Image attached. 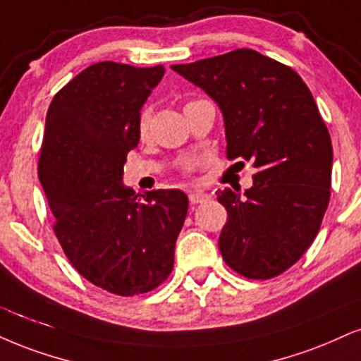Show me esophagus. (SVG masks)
Here are the masks:
<instances>
[{"instance_id":"obj_1","label":"esophagus","mask_w":361,"mask_h":361,"mask_svg":"<svg viewBox=\"0 0 361 361\" xmlns=\"http://www.w3.org/2000/svg\"><path fill=\"white\" fill-rule=\"evenodd\" d=\"M188 198H190V203H192V205H197V203L207 202V200L210 198V195H207L205 192H192L188 195Z\"/></svg>"}]
</instances>
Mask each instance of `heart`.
Returning a JSON list of instances; mask_svg holds the SVG:
<instances>
[{"label":"heart","instance_id":"heart-1","mask_svg":"<svg viewBox=\"0 0 361 361\" xmlns=\"http://www.w3.org/2000/svg\"><path fill=\"white\" fill-rule=\"evenodd\" d=\"M190 102H195V101H190ZM147 126H149V109L145 107V109L139 112V116H137V131H139V134H146ZM190 166H192V164H186V168H190Z\"/></svg>","mask_w":361,"mask_h":361}]
</instances>
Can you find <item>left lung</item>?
I'll list each match as a JSON object with an SVG mask.
<instances>
[{"mask_svg": "<svg viewBox=\"0 0 361 361\" xmlns=\"http://www.w3.org/2000/svg\"><path fill=\"white\" fill-rule=\"evenodd\" d=\"M171 68L219 104L227 158L257 168L244 197L216 192L228 215L219 238L225 264L247 279L282 274L318 235L331 195V137L311 90L250 49Z\"/></svg>", "mask_w": 361, "mask_h": 361, "instance_id": "1", "label": "left lung"}]
</instances>
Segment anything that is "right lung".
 <instances>
[{"mask_svg": "<svg viewBox=\"0 0 361 361\" xmlns=\"http://www.w3.org/2000/svg\"><path fill=\"white\" fill-rule=\"evenodd\" d=\"M163 75V65L94 63L47 112L38 178L54 232L77 272L117 296L149 293L168 279L188 212L180 190H153L139 202L123 185L139 111Z\"/></svg>", "mask_w": 361, "mask_h": 361, "instance_id": "1", "label": "right lung"}]
</instances>
